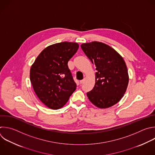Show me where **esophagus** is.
<instances>
[{
	"label": "esophagus",
	"mask_w": 155,
	"mask_h": 155,
	"mask_svg": "<svg viewBox=\"0 0 155 155\" xmlns=\"http://www.w3.org/2000/svg\"><path fill=\"white\" fill-rule=\"evenodd\" d=\"M84 80H80V84H82V83H83V82H84Z\"/></svg>",
	"instance_id": "34e87169"
}]
</instances>
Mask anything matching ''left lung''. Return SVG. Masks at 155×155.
<instances>
[{"mask_svg": "<svg viewBox=\"0 0 155 155\" xmlns=\"http://www.w3.org/2000/svg\"><path fill=\"white\" fill-rule=\"evenodd\" d=\"M81 47L96 67L95 83L87 96L99 108H108L124 97L129 82L128 69L122 56L110 45L101 42L84 43Z\"/></svg>", "mask_w": 155, "mask_h": 155, "instance_id": "left-lung-1", "label": "left lung"}]
</instances>
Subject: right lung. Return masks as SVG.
I'll return each instance as SVG.
<instances>
[{
    "instance_id": "add662e5",
    "label": "right lung",
    "mask_w": 155,
    "mask_h": 155,
    "mask_svg": "<svg viewBox=\"0 0 155 155\" xmlns=\"http://www.w3.org/2000/svg\"><path fill=\"white\" fill-rule=\"evenodd\" d=\"M77 42H62L45 48L31 65L30 79L33 90L47 107L62 108L76 89L69 60L78 49Z\"/></svg>"
}]
</instances>
